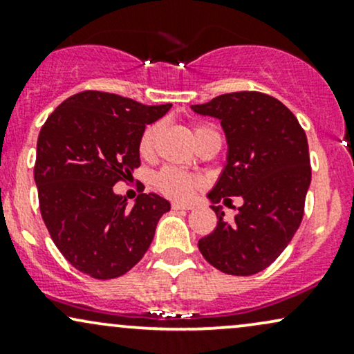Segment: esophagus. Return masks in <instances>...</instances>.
<instances>
[{
  "mask_svg": "<svg viewBox=\"0 0 354 354\" xmlns=\"http://www.w3.org/2000/svg\"><path fill=\"white\" fill-rule=\"evenodd\" d=\"M171 208L174 211H180V209H193V205H188V203H176L174 201L171 205Z\"/></svg>",
  "mask_w": 354,
  "mask_h": 354,
  "instance_id": "34e87169",
  "label": "esophagus"
}]
</instances>
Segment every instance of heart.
Returning <instances> with one entry per match:
<instances>
[{
  "label": "heart",
  "mask_w": 354,
  "mask_h": 354,
  "mask_svg": "<svg viewBox=\"0 0 354 354\" xmlns=\"http://www.w3.org/2000/svg\"><path fill=\"white\" fill-rule=\"evenodd\" d=\"M205 133H216L211 126L200 124L194 128V138L205 135ZM160 135V124H151L145 129L143 135L140 140V153L143 156L151 154L154 143H156V138ZM154 185L158 186V189H161L166 196L176 198V200H185L191 194L196 180L193 176H189L188 173L181 171L176 168H165L160 173H156L154 176Z\"/></svg>",
  "instance_id": "1"
}]
</instances>
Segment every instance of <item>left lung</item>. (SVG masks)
<instances>
[{"mask_svg": "<svg viewBox=\"0 0 354 354\" xmlns=\"http://www.w3.org/2000/svg\"><path fill=\"white\" fill-rule=\"evenodd\" d=\"M194 113L216 118L226 136V165L208 193L218 226L198 241L206 261L223 273L263 271L290 245L303 219L311 183L308 140L281 101L258 91L221 95ZM241 196L233 220H225L221 199Z\"/></svg>", "mask_w": 354, "mask_h": 354, "instance_id": "obj_1", "label": "left lung"}]
</instances>
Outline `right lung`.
<instances>
[{
	"mask_svg": "<svg viewBox=\"0 0 354 354\" xmlns=\"http://www.w3.org/2000/svg\"><path fill=\"white\" fill-rule=\"evenodd\" d=\"M171 104H148L103 91H83L59 104L36 145L35 183L51 239L81 273L113 279L143 258L158 221L171 209L154 193L138 194L133 208L113 186L140 161L146 124Z\"/></svg>",
	"mask_w": 354,
	"mask_h": 354,
	"instance_id": "obj_1",
	"label": "right lung"
}]
</instances>
